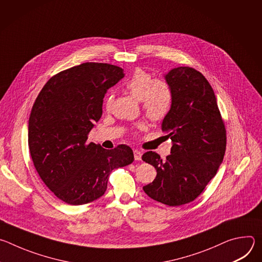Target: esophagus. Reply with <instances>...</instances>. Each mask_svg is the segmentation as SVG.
<instances>
[{
    "label": "esophagus",
    "instance_id": "1",
    "mask_svg": "<svg viewBox=\"0 0 262 262\" xmlns=\"http://www.w3.org/2000/svg\"><path fill=\"white\" fill-rule=\"evenodd\" d=\"M134 156H135L136 161H141L142 160V152L140 150H138V149L134 150Z\"/></svg>",
    "mask_w": 262,
    "mask_h": 262
}]
</instances>
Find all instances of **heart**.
Here are the masks:
<instances>
[{
	"label": "heart",
	"instance_id": "1",
	"mask_svg": "<svg viewBox=\"0 0 262 262\" xmlns=\"http://www.w3.org/2000/svg\"><path fill=\"white\" fill-rule=\"evenodd\" d=\"M124 89L139 99L146 116L154 121L164 120L170 113L173 104V90L170 84L163 79H152L149 72L137 69L124 82ZM113 95H107L105 107L113 103ZM144 123H139L138 128H144Z\"/></svg>",
	"mask_w": 262,
	"mask_h": 262
}]
</instances>
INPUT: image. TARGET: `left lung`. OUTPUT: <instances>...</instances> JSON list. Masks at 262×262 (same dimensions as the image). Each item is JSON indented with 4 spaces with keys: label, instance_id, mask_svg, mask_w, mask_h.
Instances as JSON below:
<instances>
[{
    "label": "left lung",
    "instance_id": "left-lung-1",
    "mask_svg": "<svg viewBox=\"0 0 262 262\" xmlns=\"http://www.w3.org/2000/svg\"><path fill=\"white\" fill-rule=\"evenodd\" d=\"M166 81L173 90V104L162 129L173 142L163 161L147 151L142 160L157 170L155 180L143 186L151 199L179 206L198 198L216 174L226 151V128L212 87L195 68L172 69Z\"/></svg>",
    "mask_w": 262,
    "mask_h": 262
}]
</instances>
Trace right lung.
Listing matches in <instances>:
<instances>
[{
  "label": "right lung",
  "mask_w": 262,
  "mask_h": 262,
  "mask_svg": "<svg viewBox=\"0 0 262 262\" xmlns=\"http://www.w3.org/2000/svg\"><path fill=\"white\" fill-rule=\"evenodd\" d=\"M123 77L119 66L86 62L53 76L33 104L28 143L34 167L67 204L82 205L101 197L112 170L134 162L127 145L106 150L88 141L102 115L105 92Z\"/></svg>",
  "instance_id": "obj_1"
}]
</instances>
